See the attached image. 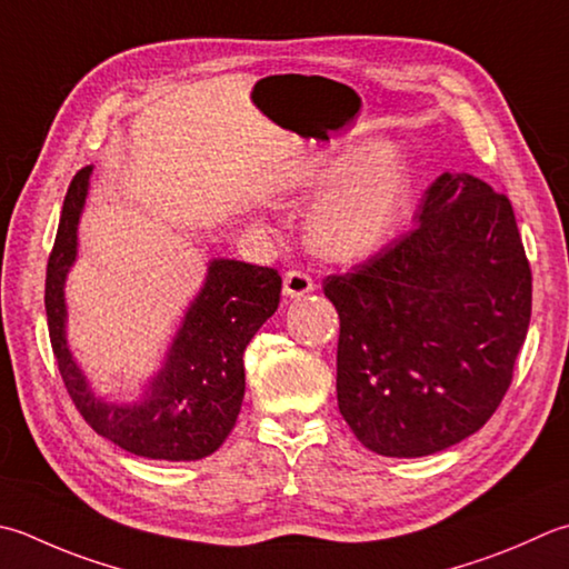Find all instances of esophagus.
Wrapping results in <instances>:
<instances>
[{
  "instance_id": "obj_1",
  "label": "esophagus",
  "mask_w": 569,
  "mask_h": 569,
  "mask_svg": "<svg viewBox=\"0 0 569 569\" xmlns=\"http://www.w3.org/2000/svg\"><path fill=\"white\" fill-rule=\"evenodd\" d=\"M313 291V278L303 271H288L283 278V296L286 298H303Z\"/></svg>"
}]
</instances>
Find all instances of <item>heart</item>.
Segmentation results:
<instances>
[{
	"mask_svg": "<svg viewBox=\"0 0 569 569\" xmlns=\"http://www.w3.org/2000/svg\"><path fill=\"white\" fill-rule=\"evenodd\" d=\"M322 197L306 224L308 247L332 263H360L389 247L415 209V170L397 148L355 150L318 167L303 184Z\"/></svg>",
	"mask_w": 569,
	"mask_h": 569,
	"instance_id": "obj_1",
	"label": "heart"
}]
</instances>
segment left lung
<instances>
[{
    "instance_id": "1",
    "label": "left lung",
    "mask_w": 569,
    "mask_h": 569,
    "mask_svg": "<svg viewBox=\"0 0 569 569\" xmlns=\"http://www.w3.org/2000/svg\"><path fill=\"white\" fill-rule=\"evenodd\" d=\"M417 219L407 237L322 283L340 316V415L367 449L395 459L481 429L530 326V266L506 194L443 172Z\"/></svg>"
}]
</instances>
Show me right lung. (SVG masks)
<instances>
[{"mask_svg": "<svg viewBox=\"0 0 569 569\" xmlns=\"http://www.w3.org/2000/svg\"><path fill=\"white\" fill-rule=\"evenodd\" d=\"M93 167L78 170L63 199L47 266L51 348L76 409L96 433L144 459L197 461L214 453L237 425L243 402V350L281 300V276L266 266L211 259L199 293L167 348L160 370L132 402L100 397L66 340V276L78 256Z\"/></svg>", "mask_w": 569, "mask_h": 569, "instance_id": "1", "label": "right lung"}]
</instances>
